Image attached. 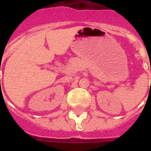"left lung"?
<instances>
[{
  "label": "left lung",
  "mask_w": 151,
  "mask_h": 151,
  "mask_svg": "<svg viewBox=\"0 0 151 151\" xmlns=\"http://www.w3.org/2000/svg\"><path fill=\"white\" fill-rule=\"evenodd\" d=\"M150 70H151V68H150Z\"/></svg>",
  "instance_id": "8db88e82"
}]
</instances>
